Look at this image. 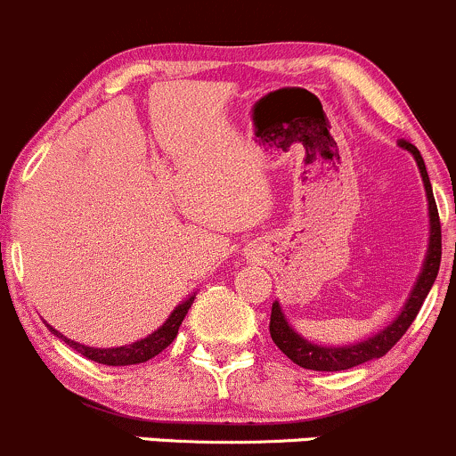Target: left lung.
<instances>
[{
    "instance_id": "left-lung-1",
    "label": "left lung",
    "mask_w": 456,
    "mask_h": 456,
    "mask_svg": "<svg viewBox=\"0 0 456 456\" xmlns=\"http://www.w3.org/2000/svg\"><path fill=\"white\" fill-rule=\"evenodd\" d=\"M397 145L402 150L411 151L412 159H415L417 167H419L421 181H424L426 199H428V218H430V229H428V251L424 257V265H421L419 275H417L415 284L411 289V296L403 302L402 311L397 317L390 322L388 326L379 330V333L370 335V338L362 339L355 344H344V346H326V344H315L311 339L302 338L291 324H289L287 315H284L282 306L275 300L271 306V324L269 333L271 339L275 342V346L284 353L291 362H296L297 366L309 370H348L353 366L366 364V362L377 360V357H384L395 344L402 339V335L406 333L408 326L412 324L417 314H419L421 305H424L426 296L430 293L432 284H435L436 273H439L441 265V224H439V211H436L435 196H432V185L430 178H428L426 163L421 159L419 150H417L412 142L399 139Z\"/></svg>"
}]
</instances>
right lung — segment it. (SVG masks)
<instances>
[{"mask_svg":"<svg viewBox=\"0 0 456 456\" xmlns=\"http://www.w3.org/2000/svg\"><path fill=\"white\" fill-rule=\"evenodd\" d=\"M194 297H196V293H191L187 300H183L181 305H178L176 309L169 314L167 320L163 322V326H159L154 333H150L147 338H142V339H136V342H132V344H126V346H114V348L86 346V344H79V342H75V339L61 335L57 329H53L50 324H45V326L50 329V333L57 335V338L63 339L68 346H72L77 353H81V355L87 357V360H92V362H99V364H105V366L142 364V362L156 357L160 351H165V348L174 342V338H176L183 320H185L187 311H190L191 305H194Z\"/></svg>","mask_w":456,"mask_h":456,"instance_id":"add662e5","label":"right lung"}]
</instances>
